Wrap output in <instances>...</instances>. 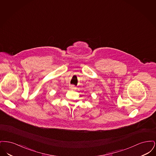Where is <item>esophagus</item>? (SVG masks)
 Instances as JSON below:
<instances>
[{
	"instance_id": "obj_1",
	"label": "esophagus",
	"mask_w": 156,
	"mask_h": 156,
	"mask_svg": "<svg viewBox=\"0 0 156 156\" xmlns=\"http://www.w3.org/2000/svg\"><path fill=\"white\" fill-rule=\"evenodd\" d=\"M69 88L71 89H74L75 88V87L74 85H71L70 87H69Z\"/></svg>"
}]
</instances>
